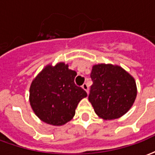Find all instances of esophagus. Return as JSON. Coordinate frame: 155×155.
Segmentation results:
<instances>
[{
    "label": "esophagus",
    "mask_w": 155,
    "mask_h": 155,
    "mask_svg": "<svg viewBox=\"0 0 155 155\" xmlns=\"http://www.w3.org/2000/svg\"><path fill=\"white\" fill-rule=\"evenodd\" d=\"M82 88L84 89V90L87 92V93H88V84H86V83H84V84L82 85Z\"/></svg>",
    "instance_id": "34e87169"
}]
</instances>
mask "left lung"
Returning a JSON list of instances; mask_svg holds the SVG:
<instances>
[{
	"label": "left lung",
	"mask_w": 155,
	"mask_h": 155,
	"mask_svg": "<svg viewBox=\"0 0 155 155\" xmlns=\"http://www.w3.org/2000/svg\"><path fill=\"white\" fill-rule=\"evenodd\" d=\"M93 84L88 100L94 111L103 120L118 119L126 114L135 101L137 89L134 78L117 65H94Z\"/></svg>",
	"instance_id": "left-lung-1"
}]
</instances>
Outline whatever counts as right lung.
I'll return each mask as SVG.
<instances>
[{"mask_svg": "<svg viewBox=\"0 0 155 155\" xmlns=\"http://www.w3.org/2000/svg\"><path fill=\"white\" fill-rule=\"evenodd\" d=\"M75 71L64 62L48 65L32 80L29 101L39 119L61 126L72 120L78 104L87 93L75 84Z\"/></svg>", "mask_w": 155, "mask_h": 155, "instance_id": "right-lung-1", "label": "right lung"}]
</instances>
